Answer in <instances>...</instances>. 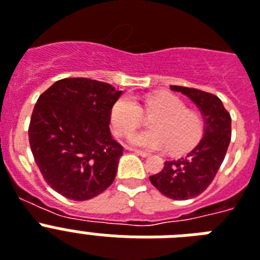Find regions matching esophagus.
<instances>
[{"label": "esophagus", "instance_id": "esophagus-1", "mask_svg": "<svg viewBox=\"0 0 260 260\" xmlns=\"http://www.w3.org/2000/svg\"><path fill=\"white\" fill-rule=\"evenodd\" d=\"M132 151H134L135 154L137 155H139V156H142V157H148L150 156V152H146V151H141V150H132Z\"/></svg>", "mask_w": 260, "mask_h": 260}]
</instances>
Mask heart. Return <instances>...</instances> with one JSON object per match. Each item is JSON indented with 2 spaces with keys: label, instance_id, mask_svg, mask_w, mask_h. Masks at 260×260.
I'll return each instance as SVG.
<instances>
[{
  "label": "heart",
  "instance_id": "b5f03b06",
  "mask_svg": "<svg viewBox=\"0 0 260 260\" xmlns=\"http://www.w3.org/2000/svg\"><path fill=\"white\" fill-rule=\"evenodd\" d=\"M148 114H157L150 122L152 130L134 133L128 145L146 150H167L175 154L189 151L203 135V121L194 112L187 110L179 97L160 93L148 97L145 103ZM110 121L118 135H127L142 123V109L132 96H122L115 101Z\"/></svg>",
  "mask_w": 260,
  "mask_h": 260
}]
</instances>
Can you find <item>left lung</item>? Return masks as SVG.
Listing matches in <instances>:
<instances>
[{"mask_svg": "<svg viewBox=\"0 0 260 260\" xmlns=\"http://www.w3.org/2000/svg\"><path fill=\"white\" fill-rule=\"evenodd\" d=\"M170 88L183 93L199 108L203 115L204 135L187 156L166 161L159 174L150 176V181L164 196L189 200L209 187L221 167L232 139V118L222 101L212 93L187 86Z\"/></svg>", "mask_w": 260, "mask_h": 260, "instance_id": "obj_1", "label": "left lung"}]
</instances>
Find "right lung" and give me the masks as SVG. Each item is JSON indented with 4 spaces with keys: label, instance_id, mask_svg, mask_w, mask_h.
I'll list each match as a JSON object with an SVG mask.
<instances>
[{
    "label": "right lung",
    "instance_id": "1",
    "mask_svg": "<svg viewBox=\"0 0 260 260\" xmlns=\"http://www.w3.org/2000/svg\"><path fill=\"white\" fill-rule=\"evenodd\" d=\"M122 90L86 77L61 79L42 93L28 141L44 180L57 193L85 201L112 185L123 148L110 134Z\"/></svg>",
    "mask_w": 260,
    "mask_h": 260
}]
</instances>
